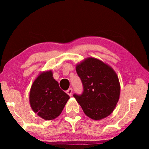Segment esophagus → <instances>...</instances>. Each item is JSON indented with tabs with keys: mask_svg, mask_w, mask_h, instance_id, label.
<instances>
[{
	"mask_svg": "<svg viewBox=\"0 0 149 149\" xmlns=\"http://www.w3.org/2000/svg\"><path fill=\"white\" fill-rule=\"evenodd\" d=\"M72 91H73V90H72V88H70V89L66 91V93L69 96H70V97H71V96L72 95Z\"/></svg>",
	"mask_w": 149,
	"mask_h": 149,
	"instance_id": "34e87169",
	"label": "esophagus"
}]
</instances>
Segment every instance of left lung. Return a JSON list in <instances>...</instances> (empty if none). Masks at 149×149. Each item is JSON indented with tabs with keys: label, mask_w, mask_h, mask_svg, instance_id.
Returning <instances> with one entry per match:
<instances>
[{
	"label": "left lung",
	"mask_w": 149,
	"mask_h": 149,
	"mask_svg": "<svg viewBox=\"0 0 149 149\" xmlns=\"http://www.w3.org/2000/svg\"><path fill=\"white\" fill-rule=\"evenodd\" d=\"M75 69L81 79L84 92L74 97L85 115L94 120L110 115L120 95V84L116 72L110 65L93 57L78 63Z\"/></svg>",
	"instance_id": "obj_1"
}]
</instances>
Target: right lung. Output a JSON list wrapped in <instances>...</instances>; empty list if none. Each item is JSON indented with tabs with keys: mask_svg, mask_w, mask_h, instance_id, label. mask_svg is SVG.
Masks as SVG:
<instances>
[{
	"mask_svg": "<svg viewBox=\"0 0 149 149\" xmlns=\"http://www.w3.org/2000/svg\"><path fill=\"white\" fill-rule=\"evenodd\" d=\"M68 95L60 89L52 70L40 73L29 92V104L33 111L45 120H52L61 114Z\"/></svg>",
	"mask_w": 149,
	"mask_h": 149,
	"instance_id": "obj_1",
	"label": "right lung"
}]
</instances>
